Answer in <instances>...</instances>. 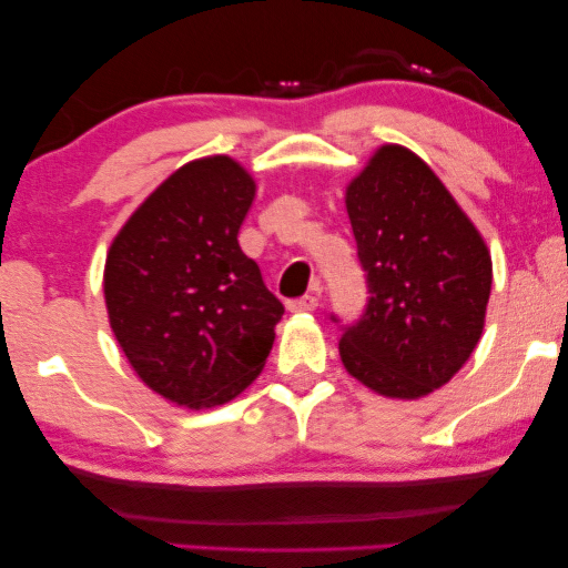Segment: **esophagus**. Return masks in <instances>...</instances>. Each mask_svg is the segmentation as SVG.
Here are the masks:
<instances>
[{
	"label": "esophagus",
	"instance_id": "esophagus-1",
	"mask_svg": "<svg viewBox=\"0 0 568 568\" xmlns=\"http://www.w3.org/2000/svg\"><path fill=\"white\" fill-rule=\"evenodd\" d=\"M286 307H290V313H313V310L317 307V297L315 294H305V297L286 302Z\"/></svg>",
	"mask_w": 568,
	"mask_h": 568
}]
</instances>
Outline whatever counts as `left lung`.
<instances>
[{
    "label": "left lung",
    "instance_id": "left-lung-1",
    "mask_svg": "<svg viewBox=\"0 0 568 568\" xmlns=\"http://www.w3.org/2000/svg\"><path fill=\"white\" fill-rule=\"evenodd\" d=\"M346 209L369 297L341 325V362L379 395L422 398L478 344L491 255L439 178L403 146L372 158L348 185Z\"/></svg>",
    "mask_w": 568,
    "mask_h": 568
}]
</instances>
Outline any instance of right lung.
Wrapping results in <instances>:
<instances>
[{"instance_id":"add662e5","label":"right lung","mask_w":568,"mask_h":568,"mask_svg":"<svg viewBox=\"0 0 568 568\" xmlns=\"http://www.w3.org/2000/svg\"><path fill=\"white\" fill-rule=\"evenodd\" d=\"M253 178L230 158L178 170L136 209L105 261L111 328L136 375L189 408L222 406L258 377L284 305L237 232Z\"/></svg>"}]
</instances>
